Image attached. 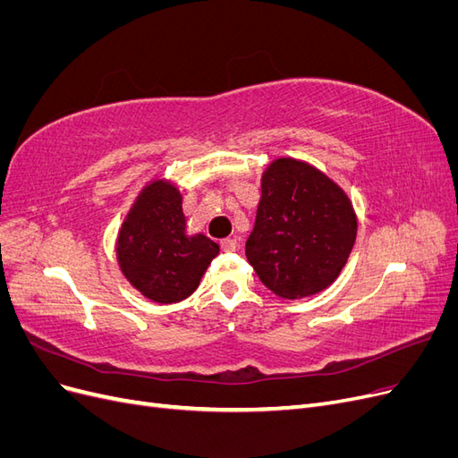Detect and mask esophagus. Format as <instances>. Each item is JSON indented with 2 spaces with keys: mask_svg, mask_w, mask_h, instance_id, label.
I'll list each match as a JSON object with an SVG mask.
<instances>
[{
  "mask_svg": "<svg viewBox=\"0 0 458 458\" xmlns=\"http://www.w3.org/2000/svg\"><path fill=\"white\" fill-rule=\"evenodd\" d=\"M221 250H224V252H234V250H237V241L224 239V241H221Z\"/></svg>",
  "mask_w": 458,
  "mask_h": 458,
  "instance_id": "1",
  "label": "esophagus"
}]
</instances>
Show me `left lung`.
Masks as SVG:
<instances>
[{
    "instance_id": "8db88e82",
    "label": "left lung",
    "mask_w": 458,
    "mask_h": 458,
    "mask_svg": "<svg viewBox=\"0 0 458 458\" xmlns=\"http://www.w3.org/2000/svg\"><path fill=\"white\" fill-rule=\"evenodd\" d=\"M355 237L352 200L328 175L296 158L267 165L246 258L271 293L286 300L321 293L338 279Z\"/></svg>"
}]
</instances>
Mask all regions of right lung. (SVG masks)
Here are the masks:
<instances>
[{
	"label": "right lung",
	"instance_id": "1",
	"mask_svg": "<svg viewBox=\"0 0 458 458\" xmlns=\"http://www.w3.org/2000/svg\"><path fill=\"white\" fill-rule=\"evenodd\" d=\"M182 204L175 185L155 179L135 199L118 233L116 256L123 276L157 303L189 298L219 254L206 234H187Z\"/></svg>",
	"mask_w": 458,
	"mask_h": 458
}]
</instances>
